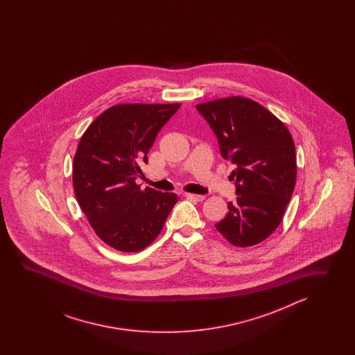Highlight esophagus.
<instances>
[{
	"instance_id": "esophagus-1",
	"label": "esophagus",
	"mask_w": 355,
	"mask_h": 355,
	"mask_svg": "<svg viewBox=\"0 0 355 355\" xmlns=\"http://www.w3.org/2000/svg\"><path fill=\"white\" fill-rule=\"evenodd\" d=\"M185 196L188 198V199H193V200H196V202H202L205 199V196H199V194H191V193H185Z\"/></svg>"
}]
</instances>
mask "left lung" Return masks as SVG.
Returning a JSON list of instances; mask_svg holds the SVG:
<instances>
[{"label": "left lung", "instance_id": "left-lung-1", "mask_svg": "<svg viewBox=\"0 0 355 355\" xmlns=\"http://www.w3.org/2000/svg\"><path fill=\"white\" fill-rule=\"evenodd\" d=\"M218 138L220 155L236 168L237 198L216 225L237 248L264 241L279 226L297 179L293 138L287 127L251 98L230 96L196 105Z\"/></svg>", "mask_w": 355, "mask_h": 355}]
</instances>
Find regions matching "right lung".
<instances>
[{
    "instance_id": "right-lung-1",
    "label": "right lung",
    "mask_w": 355,
    "mask_h": 355,
    "mask_svg": "<svg viewBox=\"0 0 355 355\" xmlns=\"http://www.w3.org/2000/svg\"><path fill=\"white\" fill-rule=\"evenodd\" d=\"M180 104H119L100 114L77 146L76 199L101 241L137 252L156 240L178 202L174 193L137 185L156 136Z\"/></svg>"
}]
</instances>
